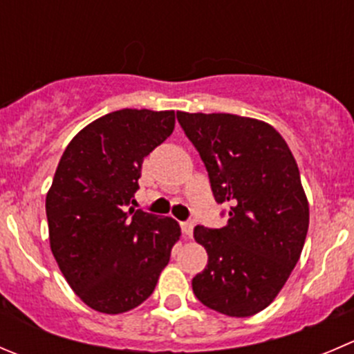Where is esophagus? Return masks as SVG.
<instances>
[{"mask_svg": "<svg viewBox=\"0 0 354 354\" xmlns=\"http://www.w3.org/2000/svg\"><path fill=\"white\" fill-rule=\"evenodd\" d=\"M181 230H183L185 235L192 236V233H194V221H190V219H188V221H183L181 223Z\"/></svg>", "mask_w": 354, "mask_h": 354, "instance_id": "34e87169", "label": "esophagus"}]
</instances>
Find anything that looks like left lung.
<instances>
[{
	"label": "left lung",
	"mask_w": 354,
	"mask_h": 354,
	"mask_svg": "<svg viewBox=\"0 0 354 354\" xmlns=\"http://www.w3.org/2000/svg\"><path fill=\"white\" fill-rule=\"evenodd\" d=\"M176 118L216 202L228 205L226 226L194 228L209 256L192 280L195 297L228 317L259 313L286 286L306 240L310 207L296 159L266 122L233 114Z\"/></svg>",
	"instance_id": "1"
}]
</instances>
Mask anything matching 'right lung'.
<instances>
[{
  "mask_svg": "<svg viewBox=\"0 0 354 354\" xmlns=\"http://www.w3.org/2000/svg\"><path fill=\"white\" fill-rule=\"evenodd\" d=\"M174 129V111L122 109L65 149L46 195L50 245L75 294L118 315L149 299L180 239L173 218L133 209L143 159Z\"/></svg>",
  "mask_w": 354,
  "mask_h": 354,
  "instance_id": "1",
  "label": "right lung"
}]
</instances>
